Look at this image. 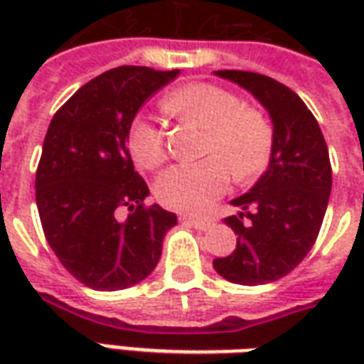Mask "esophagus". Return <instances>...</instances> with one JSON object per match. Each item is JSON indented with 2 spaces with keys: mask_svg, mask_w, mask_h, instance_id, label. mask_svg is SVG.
<instances>
[{
  "mask_svg": "<svg viewBox=\"0 0 364 364\" xmlns=\"http://www.w3.org/2000/svg\"><path fill=\"white\" fill-rule=\"evenodd\" d=\"M183 222H187L189 226L197 230H208L213 226L214 222L208 220V218H195V216H183Z\"/></svg>",
  "mask_w": 364,
  "mask_h": 364,
  "instance_id": "34e87169",
  "label": "esophagus"
}]
</instances>
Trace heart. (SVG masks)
Returning a JSON list of instances; mask_svg holds the SVG:
<instances>
[{
	"mask_svg": "<svg viewBox=\"0 0 364 364\" xmlns=\"http://www.w3.org/2000/svg\"><path fill=\"white\" fill-rule=\"evenodd\" d=\"M167 111L205 128L203 154L195 164H179L156 179V198L171 210L200 213L228 189L232 173L250 181L269 166L273 151V127L255 107L214 83H189L171 91L164 101ZM127 148L136 164L156 169L167 151L161 128L138 114L127 128Z\"/></svg>",
	"mask_w": 364,
	"mask_h": 364,
	"instance_id": "b5f03b06",
	"label": "heart"
}]
</instances>
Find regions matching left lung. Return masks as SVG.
Instances as JSON below:
<instances>
[{"instance_id": "obj_1", "label": "left lung", "mask_w": 364, "mask_h": 364, "mask_svg": "<svg viewBox=\"0 0 364 364\" xmlns=\"http://www.w3.org/2000/svg\"><path fill=\"white\" fill-rule=\"evenodd\" d=\"M216 75L242 85L273 122L269 167L245 195L232 200L242 213L224 222L237 234L236 250L216 257L214 269L237 284L282 279L304 259L320 234L331 193L328 144L304 101L269 75L218 70Z\"/></svg>"}]
</instances>
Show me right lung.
<instances>
[{
  "label": "right lung",
  "mask_w": 364,
  "mask_h": 364,
  "mask_svg": "<svg viewBox=\"0 0 364 364\" xmlns=\"http://www.w3.org/2000/svg\"><path fill=\"white\" fill-rule=\"evenodd\" d=\"M179 70L112 68L60 107L44 136L36 206L60 263L93 290L134 287L156 269L177 216L146 206L150 189L134 171L127 128ZM120 212H128L120 219Z\"/></svg>",
  "instance_id": "add662e5"
}]
</instances>
